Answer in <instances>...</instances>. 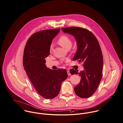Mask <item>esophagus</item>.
<instances>
[{
  "instance_id": "obj_1",
  "label": "esophagus",
  "mask_w": 123,
  "mask_h": 123,
  "mask_svg": "<svg viewBox=\"0 0 123 123\" xmlns=\"http://www.w3.org/2000/svg\"><path fill=\"white\" fill-rule=\"evenodd\" d=\"M67 73H68V76H69V75H70L71 74H70V72H69V71L68 70H67Z\"/></svg>"
}]
</instances>
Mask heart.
I'll list each match as a JSON object with an SVG mask.
<instances>
[{
	"mask_svg": "<svg viewBox=\"0 0 123 123\" xmlns=\"http://www.w3.org/2000/svg\"><path fill=\"white\" fill-rule=\"evenodd\" d=\"M57 43L59 44L66 49H68L69 47L70 48L72 44V42L70 38L65 34H63L59 37L57 40ZM52 48L53 45L52 44L50 47V50H52Z\"/></svg>",
	"mask_w": 123,
	"mask_h": 123,
	"instance_id": "heart-1",
	"label": "heart"
}]
</instances>
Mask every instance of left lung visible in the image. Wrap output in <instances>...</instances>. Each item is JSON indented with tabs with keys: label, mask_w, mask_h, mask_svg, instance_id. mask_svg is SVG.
<instances>
[{
	"label": "left lung",
	"mask_w": 123,
	"mask_h": 123,
	"mask_svg": "<svg viewBox=\"0 0 123 123\" xmlns=\"http://www.w3.org/2000/svg\"><path fill=\"white\" fill-rule=\"evenodd\" d=\"M62 30L75 38L78 47L73 60L82 63L84 68L80 72L73 68L70 70L71 74L81 77L80 83L74 88L75 92L80 98H89L95 92L102 78L103 56L100 45L94 35L87 29L70 27Z\"/></svg>",
	"instance_id": "left-lung-1"
}]
</instances>
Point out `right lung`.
Here are the masks:
<instances>
[{
  "label": "right lung",
  "mask_w": 123,
  "mask_h": 123,
  "mask_svg": "<svg viewBox=\"0 0 123 123\" xmlns=\"http://www.w3.org/2000/svg\"><path fill=\"white\" fill-rule=\"evenodd\" d=\"M60 30H46L34 33L29 38L24 50V68L36 91L46 99L58 95L62 82L68 77L65 69L52 70L45 64V58L50 55L52 40Z\"/></svg>",
  "instance_id": "add662e5"
}]
</instances>
